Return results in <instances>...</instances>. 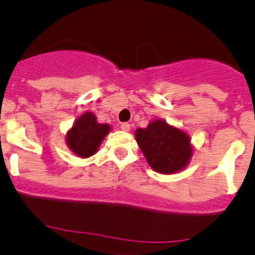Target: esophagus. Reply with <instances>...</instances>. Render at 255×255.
Segmentation results:
<instances>
[{
    "label": "esophagus",
    "instance_id": "obj_1",
    "mask_svg": "<svg viewBox=\"0 0 255 255\" xmlns=\"http://www.w3.org/2000/svg\"><path fill=\"white\" fill-rule=\"evenodd\" d=\"M121 129L125 130V132H128V130L130 129V125H129V123H127V122L122 123V125H121Z\"/></svg>",
    "mask_w": 255,
    "mask_h": 255
}]
</instances>
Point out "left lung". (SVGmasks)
<instances>
[{
    "mask_svg": "<svg viewBox=\"0 0 255 255\" xmlns=\"http://www.w3.org/2000/svg\"><path fill=\"white\" fill-rule=\"evenodd\" d=\"M135 139L148 164L163 174L179 172L193 154L189 135L162 120L153 121L147 128H138Z\"/></svg>",
    "mask_w": 255,
    "mask_h": 255,
    "instance_id": "left-lung-1",
    "label": "left lung"
}]
</instances>
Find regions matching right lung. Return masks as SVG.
I'll list each match as a JSON object with an SVG mask.
<instances>
[{
	"instance_id": "obj_1",
	"label": "right lung",
	"mask_w": 255,
	"mask_h": 255,
	"mask_svg": "<svg viewBox=\"0 0 255 255\" xmlns=\"http://www.w3.org/2000/svg\"><path fill=\"white\" fill-rule=\"evenodd\" d=\"M111 130L107 123H98L93 113L87 112L75 122L66 135V142L70 149L78 157L88 158L100 148L103 138Z\"/></svg>"
}]
</instances>
